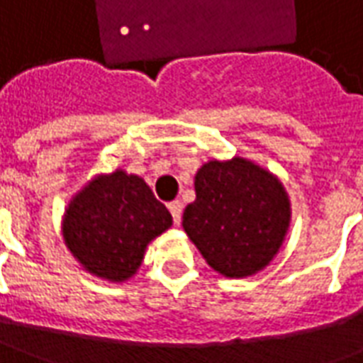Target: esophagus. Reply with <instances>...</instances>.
Listing matches in <instances>:
<instances>
[{"label":"esophagus","instance_id":"1","mask_svg":"<svg viewBox=\"0 0 363 363\" xmlns=\"http://www.w3.org/2000/svg\"><path fill=\"white\" fill-rule=\"evenodd\" d=\"M169 212H171V216H173L174 223H179V221H181V213H182L181 200H173V202L169 204Z\"/></svg>","mask_w":363,"mask_h":363}]
</instances>
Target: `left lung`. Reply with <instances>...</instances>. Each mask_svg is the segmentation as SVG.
I'll return each mask as SVG.
<instances>
[{"label":"left lung","instance_id":"1","mask_svg":"<svg viewBox=\"0 0 363 363\" xmlns=\"http://www.w3.org/2000/svg\"><path fill=\"white\" fill-rule=\"evenodd\" d=\"M196 200L182 228L206 262L228 278L270 264L288 233L291 208L284 184L245 157L208 161L194 177Z\"/></svg>","mask_w":363,"mask_h":363}]
</instances>
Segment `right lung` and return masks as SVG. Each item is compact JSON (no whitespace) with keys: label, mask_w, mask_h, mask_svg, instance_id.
<instances>
[{"label":"right lung","mask_w":363,"mask_h":363,"mask_svg":"<svg viewBox=\"0 0 363 363\" xmlns=\"http://www.w3.org/2000/svg\"><path fill=\"white\" fill-rule=\"evenodd\" d=\"M171 225V213L145 181L116 169L95 177L69 200L62 235L87 272L124 281L138 272L147 245Z\"/></svg>","instance_id":"obj_1"}]
</instances>
